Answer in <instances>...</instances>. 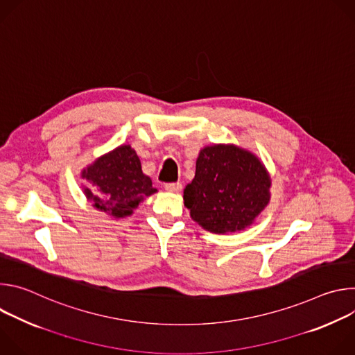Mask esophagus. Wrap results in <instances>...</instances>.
<instances>
[{"instance_id":"esophagus-1","label":"esophagus","mask_w":355,"mask_h":355,"mask_svg":"<svg viewBox=\"0 0 355 355\" xmlns=\"http://www.w3.org/2000/svg\"><path fill=\"white\" fill-rule=\"evenodd\" d=\"M164 188L170 192H180L182 189V184L181 182H173V184H166Z\"/></svg>"}]
</instances>
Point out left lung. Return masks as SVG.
Wrapping results in <instances>:
<instances>
[{
    "instance_id": "8db88e82",
    "label": "left lung",
    "mask_w": 355,
    "mask_h": 355,
    "mask_svg": "<svg viewBox=\"0 0 355 355\" xmlns=\"http://www.w3.org/2000/svg\"><path fill=\"white\" fill-rule=\"evenodd\" d=\"M271 175L264 163L237 144L199 150L193 180L184 189L191 219L216 234L244 230L271 199Z\"/></svg>"
}]
</instances>
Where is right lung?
<instances>
[{
    "label": "right lung",
    "mask_w": 355,
    "mask_h": 355,
    "mask_svg": "<svg viewBox=\"0 0 355 355\" xmlns=\"http://www.w3.org/2000/svg\"><path fill=\"white\" fill-rule=\"evenodd\" d=\"M83 192L92 207L115 219L130 216L150 195L157 192L141 171L140 159L130 144H121L83 168Z\"/></svg>",
    "instance_id": "add662e5"
}]
</instances>
